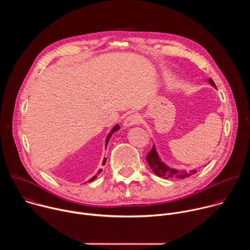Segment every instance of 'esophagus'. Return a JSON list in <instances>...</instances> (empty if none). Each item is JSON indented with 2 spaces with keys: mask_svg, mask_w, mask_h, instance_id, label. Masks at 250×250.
I'll return each instance as SVG.
<instances>
[{
  "mask_svg": "<svg viewBox=\"0 0 250 250\" xmlns=\"http://www.w3.org/2000/svg\"><path fill=\"white\" fill-rule=\"evenodd\" d=\"M139 122H140L139 116L134 115V114H133V115H129V116L126 117L125 120L124 121L123 126H124L125 128H127V127H129V126H132V125L138 124Z\"/></svg>",
  "mask_w": 250,
  "mask_h": 250,
  "instance_id": "obj_1",
  "label": "esophagus"
}]
</instances>
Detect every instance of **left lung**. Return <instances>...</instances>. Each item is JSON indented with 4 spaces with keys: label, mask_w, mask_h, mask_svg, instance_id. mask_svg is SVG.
<instances>
[{
    "label": "left lung",
    "mask_w": 250,
    "mask_h": 250,
    "mask_svg": "<svg viewBox=\"0 0 250 250\" xmlns=\"http://www.w3.org/2000/svg\"><path fill=\"white\" fill-rule=\"evenodd\" d=\"M208 82L213 88L217 89L216 84L213 83V81L211 79H208ZM146 160H147L148 165L152 169L153 173L156 174L159 177L165 178V179H167V178H177V179H184V178L189 177V176H191V175H193V174H195L197 172V170H195V169L194 170H190L189 172H187L186 170H178V169L169 167L160 158V156H159V154H158L154 145H153V147L150 150V152L147 154Z\"/></svg>",
    "instance_id": "obj_1"
}]
</instances>
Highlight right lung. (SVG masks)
Wrapping results in <instances>:
<instances>
[{"label": "right lung", "instance_id": "obj_1", "mask_svg": "<svg viewBox=\"0 0 250 250\" xmlns=\"http://www.w3.org/2000/svg\"><path fill=\"white\" fill-rule=\"evenodd\" d=\"M121 127H120V125H116L112 129H111V131L109 132V134H108V136H106V138H105V144H104V146H105V148H106V146H108V144H109V141H110V138L112 137V135L116 132V131H118L119 129H120ZM105 161H106V158L105 157H104V160H103V164L102 165H104L105 164ZM103 171V169H100L99 171H98V173L95 175V176H93L92 178H91V179L89 180V182H91V181H93V180H95L96 179V178H97V176L101 173ZM87 183V182H86Z\"/></svg>", "mask_w": 250, "mask_h": 250}]
</instances>
